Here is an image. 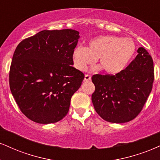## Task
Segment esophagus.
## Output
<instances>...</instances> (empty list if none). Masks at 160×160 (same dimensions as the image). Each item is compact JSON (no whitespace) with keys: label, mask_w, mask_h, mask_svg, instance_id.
I'll use <instances>...</instances> for the list:
<instances>
[{"label":"esophagus","mask_w":160,"mask_h":160,"mask_svg":"<svg viewBox=\"0 0 160 160\" xmlns=\"http://www.w3.org/2000/svg\"><path fill=\"white\" fill-rule=\"evenodd\" d=\"M91 80V76L90 75L86 74L85 77H84V81H88V80Z\"/></svg>","instance_id":"34e87169"}]
</instances>
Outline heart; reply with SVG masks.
I'll return each mask as SVG.
<instances>
[{
    "mask_svg": "<svg viewBox=\"0 0 160 160\" xmlns=\"http://www.w3.org/2000/svg\"><path fill=\"white\" fill-rule=\"evenodd\" d=\"M136 51V46L130 38L115 36H101L88 42L87 47L78 46L72 53L74 67L84 72L96 59L100 63L95 70L103 69L107 74L116 75L126 68Z\"/></svg>",
    "mask_w": 160,
    "mask_h": 160,
    "instance_id": "heart-1",
    "label": "heart"
}]
</instances>
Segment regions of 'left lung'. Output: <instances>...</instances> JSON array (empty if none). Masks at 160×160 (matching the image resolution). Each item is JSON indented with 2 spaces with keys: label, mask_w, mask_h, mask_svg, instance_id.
I'll list each match as a JSON object with an SVG mask.
<instances>
[{
  "label": "left lung",
  "mask_w": 160,
  "mask_h": 160,
  "mask_svg": "<svg viewBox=\"0 0 160 160\" xmlns=\"http://www.w3.org/2000/svg\"><path fill=\"white\" fill-rule=\"evenodd\" d=\"M137 52L135 59L120 74L92 76L95 86L92 103L107 122L121 124L135 118L151 93L154 80L153 59L144 48H138Z\"/></svg>",
  "instance_id": "obj_1"
}]
</instances>
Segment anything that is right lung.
Instances as JSON below:
<instances>
[{
  "mask_svg": "<svg viewBox=\"0 0 160 160\" xmlns=\"http://www.w3.org/2000/svg\"><path fill=\"white\" fill-rule=\"evenodd\" d=\"M79 34L72 29L42 30L17 46L9 87L23 114L34 122L55 123L68 113L71 98L84 79L72 66Z\"/></svg>",
  "mask_w": 160,
  "mask_h": 160,
  "instance_id": "add662e5",
  "label": "right lung"
}]
</instances>
